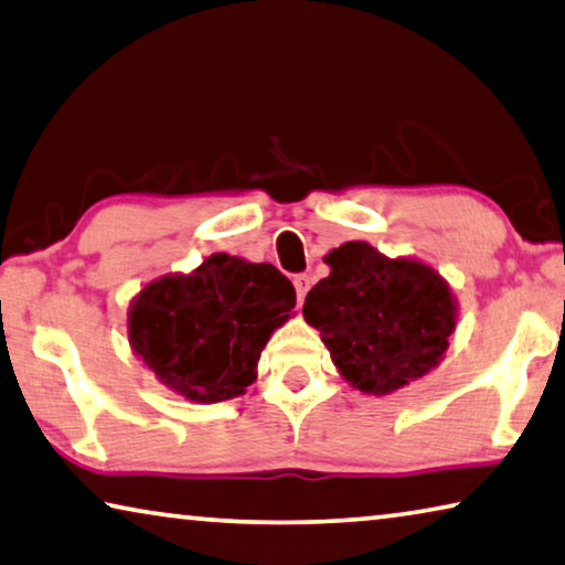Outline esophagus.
<instances>
[{"label": "esophagus", "mask_w": 565, "mask_h": 565, "mask_svg": "<svg viewBox=\"0 0 565 565\" xmlns=\"http://www.w3.org/2000/svg\"><path fill=\"white\" fill-rule=\"evenodd\" d=\"M309 286H311V279H309L307 274H297V276H294V289H297V301H299V303L303 301V297H307Z\"/></svg>", "instance_id": "1"}]
</instances>
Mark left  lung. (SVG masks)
Listing matches in <instances>:
<instances>
[{"mask_svg":"<svg viewBox=\"0 0 565 565\" xmlns=\"http://www.w3.org/2000/svg\"><path fill=\"white\" fill-rule=\"evenodd\" d=\"M331 274L303 301L331 362L364 395H390L440 364L455 331V297L435 268L387 258L364 241L329 250Z\"/></svg>","mask_w":565,"mask_h":565,"instance_id":"obj_1","label":"left lung"}]
</instances>
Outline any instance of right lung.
I'll use <instances>...</instances> for the list:
<instances>
[{
  "mask_svg": "<svg viewBox=\"0 0 565 565\" xmlns=\"http://www.w3.org/2000/svg\"><path fill=\"white\" fill-rule=\"evenodd\" d=\"M294 303L297 291L276 266L213 254L193 274L163 276L138 294L130 347L166 387L211 405L244 395Z\"/></svg>",
  "mask_w": 565,
  "mask_h": 565,
  "instance_id": "obj_1",
  "label": "right lung"
}]
</instances>
